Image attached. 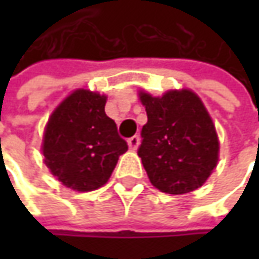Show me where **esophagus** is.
Segmentation results:
<instances>
[{
	"label": "esophagus",
	"mask_w": 259,
	"mask_h": 259,
	"mask_svg": "<svg viewBox=\"0 0 259 259\" xmlns=\"http://www.w3.org/2000/svg\"><path fill=\"white\" fill-rule=\"evenodd\" d=\"M128 145H130V148H131V150H137V148H138V145H140V137H138V135L131 137V138L128 140Z\"/></svg>",
	"instance_id": "esophagus-1"
}]
</instances>
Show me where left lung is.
I'll list each match as a JSON object with an SVG mask.
<instances>
[{"label": "left lung", "instance_id": "1", "mask_svg": "<svg viewBox=\"0 0 259 259\" xmlns=\"http://www.w3.org/2000/svg\"><path fill=\"white\" fill-rule=\"evenodd\" d=\"M147 111L138 155L160 192L184 194L199 189L219 158V140L203 102L190 89L163 96L140 92Z\"/></svg>", "mask_w": 259, "mask_h": 259}]
</instances>
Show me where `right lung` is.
<instances>
[{
  "mask_svg": "<svg viewBox=\"0 0 259 259\" xmlns=\"http://www.w3.org/2000/svg\"><path fill=\"white\" fill-rule=\"evenodd\" d=\"M106 96L88 89L70 94L50 115L43 137L49 170L63 186L92 192L111 177L128 150L116 124L105 114Z\"/></svg>",
  "mask_w": 259,
  "mask_h": 259,
  "instance_id": "right-lung-1",
  "label": "right lung"
}]
</instances>
